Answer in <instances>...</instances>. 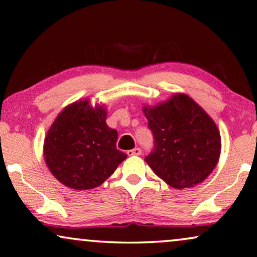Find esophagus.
I'll return each mask as SVG.
<instances>
[{
  "label": "esophagus",
  "instance_id": "obj_1",
  "mask_svg": "<svg viewBox=\"0 0 257 257\" xmlns=\"http://www.w3.org/2000/svg\"><path fill=\"white\" fill-rule=\"evenodd\" d=\"M126 154H128L129 156H132V155H141V149H140V148H134V149H132V150H128V152H126Z\"/></svg>",
  "mask_w": 257,
  "mask_h": 257
}]
</instances>
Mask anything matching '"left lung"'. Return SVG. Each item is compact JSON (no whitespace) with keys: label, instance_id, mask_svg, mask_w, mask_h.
I'll return each mask as SVG.
<instances>
[{"label":"left lung","instance_id":"1","mask_svg":"<svg viewBox=\"0 0 257 257\" xmlns=\"http://www.w3.org/2000/svg\"><path fill=\"white\" fill-rule=\"evenodd\" d=\"M142 110L155 141L145 159L154 173L176 189L203 182L221 154V135L213 118L182 93Z\"/></svg>","mask_w":257,"mask_h":257}]
</instances>
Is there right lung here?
Instances as JSON below:
<instances>
[{"label":"right lung","mask_w":257,"mask_h":257,"mask_svg":"<svg viewBox=\"0 0 257 257\" xmlns=\"http://www.w3.org/2000/svg\"><path fill=\"white\" fill-rule=\"evenodd\" d=\"M104 104L75 101L57 115L43 143L47 167L55 179L75 190L101 186L126 154L116 149L117 132L107 125Z\"/></svg>","instance_id":"obj_1"}]
</instances>
